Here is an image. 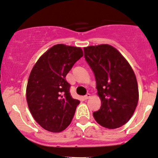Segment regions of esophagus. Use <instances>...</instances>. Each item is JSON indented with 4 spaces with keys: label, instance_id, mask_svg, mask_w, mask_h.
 Instances as JSON below:
<instances>
[{
    "label": "esophagus",
    "instance_id": "obj_1",
    "mask_svg": "<svg viewBox=\"0 0 158 158\" xmlns=\"http://www.w3.org/2000/svg\"><path fill=\"white\" fill-rule=\"evenodd\" d=\"M89 98H90V94H89V93H87V95H85V100L89 99Z\"/></svg>",
    "mask_w": 158,
    "mask_h": 158
}]
</instances>
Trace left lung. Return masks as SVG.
<instances>
[{
  "label": "left lung",
  "mask_w": 158,
  "mask_h": 158,
  "mask_svg": "<svg viewBox=\"0 0 158 158\" xmlns=\"http://www.w3.org/2000/svg\"><path fill=\"white\" fill-rule=\"evenodd\" d=\"M85 58L95 74L98 95L101 101L93 117L109 129L127 123L139 101V88L132 68L112 46L101 44L84 48Z\"/></svg>",
  "instance_id": "obj_1"
}]
</instances>
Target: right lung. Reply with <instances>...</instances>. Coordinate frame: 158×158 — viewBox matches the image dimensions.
Returning a JSON list of instances; mask_svg holds the SVG:
<instances>
[{
    "instance_id": "add662e5",
    "label": "right lung",
    "mask_w": 158,
    "mask_h": 158,
    "mask_svg": "<svg viewBox=\"0 0 158 158\" xmlns=\"http://www.w3.org/2000/svg\"><path fill=\"white\" fill-rule=\"evenodd\" d=\"M82 56L80 47L56 44L40 57L30 73L27 105L35 120L48 131L61 132L72 121L80 101L71 97L65 77Z\"/></svg>"
}]
</instances>
